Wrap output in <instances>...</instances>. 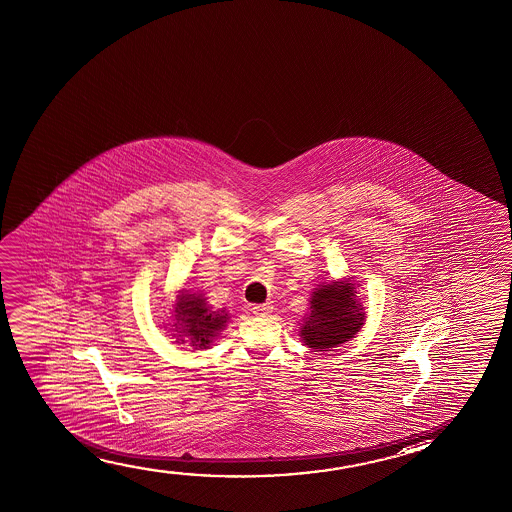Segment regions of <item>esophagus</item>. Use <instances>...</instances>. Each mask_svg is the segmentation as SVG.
<instances>
[{
	"label": "esophagus",
	"instance_id": "esophagus-1",
	"mask_svg": "<svg viewBox=\"0 0 512 512\" xmlns=\"http://www.w3.org/2000/svg\"><path fill=\"white\" fill-rule=\"evenodd\" d=\"M253 315H257V317H267L269 313H273V304L266 303V304H257V306H253Z\"/></svg>",
	"mask_w": 512,
	"mask_h": 512
}]
</instances>
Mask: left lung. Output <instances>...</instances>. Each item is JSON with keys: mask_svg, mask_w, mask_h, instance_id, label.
<instances>
[{"mask_svg": "<svg viewBox=\"0 0 512 512\" xmlns=\"http://www.w3.org/2000/svg\"><path fill=\"white\" fill-rule=\"evenodd\" d=\"M354 283L329 282L315 289L299 336L304 345L319 352L354 338L363 327V304L357 301Z\"/></svg>", "mask_w": 512, "mask_h": 512, "instance_id": "1", "label": "left lung"}]
</instances>
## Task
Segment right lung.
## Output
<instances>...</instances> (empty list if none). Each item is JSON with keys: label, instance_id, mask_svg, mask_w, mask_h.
<instances>
[{"label": "right lung", "instance_id": "1", "mask_svg": "<svg viewBox=\"0 0 512 512\" xmlns=\"http://www.w3.org/2000/svg\"><path fill=\"white\" fill-rule=\"evenodd\" d=\"M174 324L172 331L181 343H190L193 349H208L218 331H222L229 315L213 308L206 303L202 294H186L183 292L174 304Z\"/></svg>", "mask_w": 512, "mask_h": 512}]
</instances>
